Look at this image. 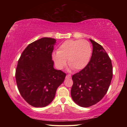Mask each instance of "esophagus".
<instances>
[{
  "label": "esophagus",
  "instance_id": "esophagus-1",
  "mask_svg": "<svg viewBox=\"0 0 127 127\" xmlns=\"http://www.w3.org/2000/svg\"><path fill=\"white\" fill-rule=\"evenodd\" d=\"M71 77V75H67L66 76V79H70V78Z\"/></svg>",
  "mask_w": 127,
  "mask_h": 127
}]
</instances>
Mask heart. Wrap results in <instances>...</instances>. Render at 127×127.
<instances>
[{
	"label": "heart",
	"mask_w": 127,
	"mask_h": 127,
	"mask_svg": "<svg viewBox=\"0 0 127 127\" xmlns=\"http://www.w3.org/2000/svg\"><path fill=\"white\" fill-rule=\"evenodd\" d=\"M92 47L86 40H68L59 46L57 52L52 54V58L57 68L63 69L67 60L71 69L76 70L84 69L90 62Z\"/></svg>",
	"instance_id": "obj_1"
}]
</instances>
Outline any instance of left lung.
<instances>
[{
	"label": "left lung",
	"instance_id": "left-lung-1",
	"mask_svg": "<svg viewBox=\"0 0 127 127\" xmlns=\"http://www.w3.org/2000/svg\"><path fill=\"white\" fill-rule=\"evenodd\" d=\"M93 52L87 65L72 75L71 98L79 106L88 107L100 101L107 93L112 78L111 61L104 48L90 39Z\"/></svg>",
	"mask_w": 127,
	"mask_h": 127
}]
</instances>
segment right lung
I'll list each match as a JSON object with an SVG mask.
<instances>
[{"mask_svg": "<svg viewBox=\"0 0 127 127\" xmlns=\"http://www.w3.org/2000/svg\"><path fill=\"white\" fill-rule=\"evenodd\" d=\"M56 40L42 37L28 45L19 59L16 80L23 98L35 107L47 106L55 98L66 74L53 67L52 53Z\"/></svg>", "mask_w": 127, "mask_h": 127, "instance_id": "1", "label": "right lung"}]
</instances>
